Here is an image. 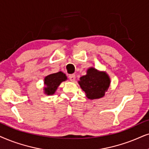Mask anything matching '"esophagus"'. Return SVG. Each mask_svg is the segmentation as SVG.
<instances>
[{
  "mask_svg": "<svg viewBox=\"0 0 149 149\" xmlns=\"http://www.w3.org/2000/svg\"><path fill=\"white\" fill-rule=\"evenodd\" d=\"M69 79L70 80L71 82H74L75 80H76V76L74 74H71L69 76Z\"/></svg>",
  "mask_w": 149,
  "mask_h": 149,
  "instance_id": "esophagus-1",
  "label": "esophagus"
}]
</instances>
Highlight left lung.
<instances>
[{
	"mask_svg": "<svg viewBox=\"0 0 149 149\" xmlns=\"http://www.w3.org/2000/svg\"><path fill=\"white\" fill-rule=\"evenodd\" d=\"M78 84L86 93L87 98L96 100L104 96L110 86V79L106 72L90 67L87 70L86 74L80 77Z\"/></svg>",
	"mask_w": 149,
	"mask_h": 149,
	"instance_id": "8db88e82",
	"label": "left lung"
}]
</instances>
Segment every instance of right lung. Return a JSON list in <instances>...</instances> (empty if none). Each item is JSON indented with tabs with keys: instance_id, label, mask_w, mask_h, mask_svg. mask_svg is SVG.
Returning <instances> with one entry per match:
<instances>
[{
	"instance_id": "add662e5",
	"label": "right lung",
	"mask_w": 149,
	"mask_h": 149,
	"mask_svg": "<svg viewBox=\"0 0 149 149\" xmlns=\"http://www.w3.org/2000/svg\"><path fill=\"white\" fill-rule=\"evenodd\" d=\"M67 79L66 75L61 71L47 76L44 79V93L47 95L54 94L61 83Z\"/></svg>"
}]
</instances>
